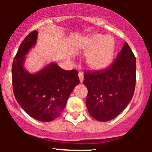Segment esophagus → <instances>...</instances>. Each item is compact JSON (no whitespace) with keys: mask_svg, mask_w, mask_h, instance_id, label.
Segmentation results:
<instances>
[{"mask_svg":"<svg viewBox=\"0 0 152 152\" xmlns=\"http://www.w3.org/2000/svg\"><path fill=\"white\" fill-rule=\"evenodd\" d=\"M78 75H79V78H80V83H82L83 81H84V74H83L82 72H79Z\"/></svg>","mask_w":152,"mask_h":152,"instance_id":"34e87169","label":"esophagus"}]
</instances>
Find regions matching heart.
I'll list each match as a JSON object with an SVG mask.
<instances>
[{"label": "heart", "instance_id": "heart-1", "mask_svg": "<svg viewBox=\"0 0 152 152\" xmlns=\"http://www.w3.org/2000/svg\"><path fill=\"white\" fill-rule=\"evenodd\" d=\"M78 48L86 53V63L93 70H104L113 61L115 42L111 36L94 34L83 39Z\"/></svg>", "mask_w": 152, "mask_h": 152}]
</instances>
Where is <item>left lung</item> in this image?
I'll list each match as a JSON object with an SVG mask.
<instances>
[{
  "mask_svg": "<svg viewBox=\"0 0 152 152\" xmlns=\"http://www.w3.org/2000/svg\"><path fill=\"white\" fill-rule=\"evenodd\" d=\"M136 59L127 43L109 68L84 73L88 113L100 122L118 116L132 100L136 86Z\"/></svg>",
  "mask_w": 152,
  "mask_h": 152,
  "instance_id": "8db88e82",
  "label": "left lung"
}]
</instances>
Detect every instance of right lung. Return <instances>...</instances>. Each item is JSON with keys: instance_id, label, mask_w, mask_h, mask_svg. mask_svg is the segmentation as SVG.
I'll return each instance as SVG.
<instances>
[{"instance_id": "obj_1", "label": "right lung", "mask_w": 152, "mask_h": 152, "mask_svg": "<svg viewBox=\"0 0 152 152\" xmlns=\"http://www.w3.org/2000/svg\"><path fill=\"white\" fill-rule=\"evenodd\" d=\"M37 37L38 32L32 31L20 45L12 64V86L16 101L29 115L50 122L61 115L80 80L76 70H65L53 62L35 73L25 68L26 55L36 45Z\"/></svg>"}]
</instances>
